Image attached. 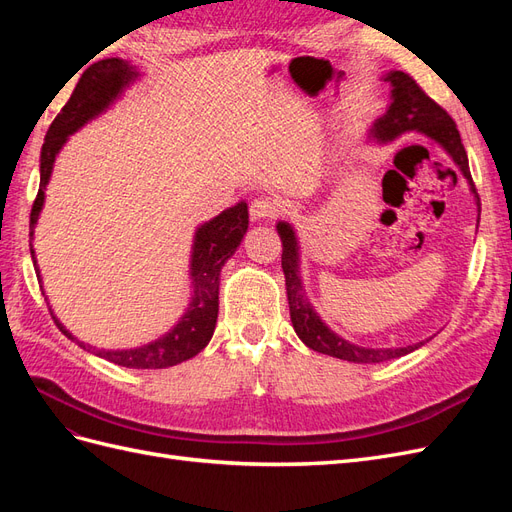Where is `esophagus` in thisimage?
<instances>
[{
	"instance_id": "1",
	"label": "esophagus",
	"mask_w": 512,
	"mask_h": 512,
	"mask_svg": "<svg viewBox=\"0 0 512 512\" xmlns=\"http://www.w3.org/2000/svg\"><path fill=\"white\" fill-rule=\"evenodd\" d=\"M275 213H277L275 200H271V198H267V196L256 198L254 203L250 205L252 220H271V218H275Z\"/></svg>"
}]
</instances>
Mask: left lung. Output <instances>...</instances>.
<instances>
[{"label": "left lung", "instance_id": "1", "mask_svg": "<svg viewBox=\"0 0 512 512\" xmlns=\"http://www.w3.org/2000/svg\"><path fill=\"white\" fill-rule=\"evenodd\" d=\"M382 79L391 83V104L386 108V113L374 121V126L369 130V141L386 145L395 141L401 134L416 132L425 136L427 141L440 145L448 158H451L461 175L466 177L470 192L474 194L476 207H478V220H480V198L476 194L474 181L470 175V164L466 149H463L459 130L455 121L451 119L442 106L433 102L425 91L416 85L410 74L401 70L386 72ZM277 235L282 239V269L286 277V294L290 305V320L294 333L299 335L301 342L316 352L335 356V359L350 361V363H382L399 359V356L410 354L416 348H421L425 342H418L404 348H367L352 344L342 335L329 329V324L324 322L314 305L309 303L303 282H301V247L297 232H294L290 222H277Z\"/></svg>", "mask_w": 512, "mask_h": 512}]
</instances>
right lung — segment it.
<instances>
[{"label":"right lung","mask_w":512,"mask_h":512,"mask_svg":"<svg viewBox=\"0 0 512 512\" xmlns=\"http://www.w3.org/2000/svg\"><path fill=\"white\" fill-rule=\"evenodd\" d=\"M138 76H141V72L136 70V66L119 57L100 59L96 64H91L81 74L70 100L61 108V113L55 117L49 132L44 136V145L40 151V190L34 200L32 215H29V252H32L38 282H42V277L32 241L34 228L44 207V192L51 181L57 153L74 132H79L85 123L96 119L108 106L115 104ZM247 224H250L247 203L239 200L235 207L224 209L213 220L196 228L190 256L192 299L179 322L162 337L130 350H98L79 342L53 314L59 331L81 348L130 369H164L192 359L211 342L220 309V271L226 265V260L237 252L247 232Z\"/></svg>","instance_id":"obj_1"}]
</instances>
